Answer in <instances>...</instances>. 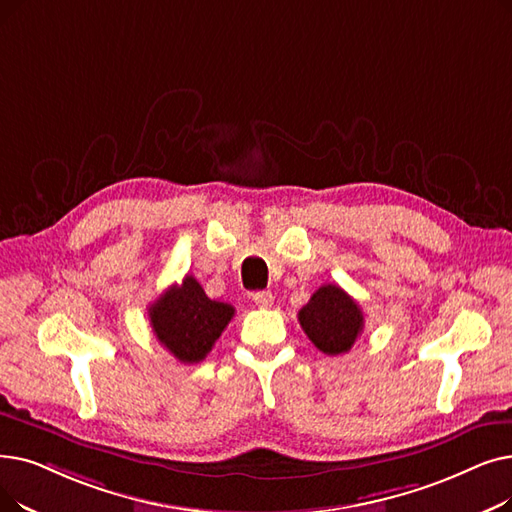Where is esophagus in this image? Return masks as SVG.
I'll use <instances>...</instances> for the list:
<instances>
[{
	"instance_id": "1",
	"label": "esophagus",
	"mask_w": 512,
	"mask_h": 512,
	"mask_svg": "<svg viewBox=\"0 0 512 512\" xmlns=\"http://www.w3.org/2000/svg\"><path fill=\"white\" fill-rule=\"evenodd\" d=\"M253 301H255V305H259V307H270L272 301H274V297H272L270 291H257V293H253Z\"/></svg>"
}]
</instances>
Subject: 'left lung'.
<instances>
[{"label": "left lung", "mask_w": 512, "mask_h": 512, "mask_svg": "<svg viewBox=\"0 0 512 512\" xmlns=\"http://www.w3.org/2000/svg\"><path fill=\"white\" fill-rule=\"evenodd\" d=\"M309 341L326 355L347 353L364 330V314L341 286L324 284L299 311Z\"/></svg>", "instance_id": "left-lung-1"}]
</instances>
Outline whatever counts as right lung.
<instances>
[{
  "instance_id": "obj_1",
  "label": "right lung",
  "mask_w": 512,
  "mask_h": 512,
  "mask_svg": "<svg viewBox=\"0 0 512 512\" xmlns=\"http://www.w3.org/2000/svg\"><path fill=\"white\" fill-rule=\"evenodd\" d=\"M148 316L154 335L175 360L198 364L234 318V307L209 299L196 278L186 276L150 305Z\"/></svg>"
}]
</instances>
